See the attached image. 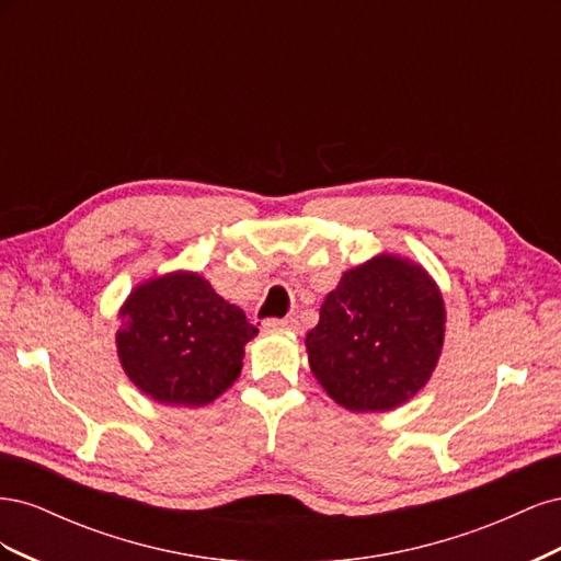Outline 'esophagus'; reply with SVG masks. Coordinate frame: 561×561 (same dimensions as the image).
Masks as SVG:
<instances>
[{
  "label": "esophagus",
  "instance_id": "esophagus-1",
  "mask_svg": "<svg viewBox=\"0 0 561 561\" xmlns=\"http://www.w3.org/2000/svg\"><path fill=\"white\" fill-rule=\"evenodd\" d=\"M266 330H287V332H299V320L297 318H268L264 320Z\"/></svg>",
  "mask_w": 561,
  "mask_h": 561
}]
</instances>
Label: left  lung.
Here are the masks:
<instances>
[{
    "instance_id": "left-lung-1",
    "label": "left lung",
    "mask_w": 561,
    "mask_h": 561,
    "mask_svg": "<svg viewBox=\"0 0 561 561\" xmlns=\"http://www.w3.org/2000/svg\"><path fill=\"white\" fill-rule=\"evenodd\" d=\"M445 299L421 264L377 254L344 271L307 334L309 365L351 412H388L428 383L445 344Z\"/></svg>"
}]
</instances>
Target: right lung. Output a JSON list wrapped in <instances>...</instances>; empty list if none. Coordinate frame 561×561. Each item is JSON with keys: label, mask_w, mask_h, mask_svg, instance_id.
Listing matches in <instances>:
<instances>
[{"label": "right lung", "mask_w": 561, "mask_h": 561, "mask_svg": "<svg viewBox=\"0 0 561 561\" xmlns=\"http://www.w3.org/2000/svg\"><path fill=\"white\" fill-rule=\"evenodd\" d=\"M116 353L128 379L161 404L203 407L239 379L257 334L245 313L194 271L140 283L124 301Z\"/></svg>", "instance_id": "add662e5"}]
</instances>
